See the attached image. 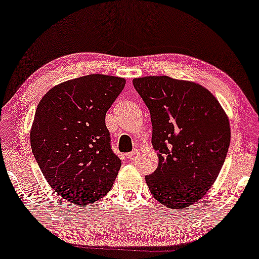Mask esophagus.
<instances>
[{
  "mask_svg": "<svg viewBox=\"0 0 259 259\" xmlns=\"http://www.w3.org/2000/svg\"><path fill=\"white\" fill-rule=\"evenodd\" d=\"M136 154H137V151H133V152H129V153H126L125 157L128 159H134Z\"/></svg>",
  "mask_w": 259,
  "mask_h": 259,
  "instance_id": "obj_1",
  "label": "esophagus"
}]
</instances>
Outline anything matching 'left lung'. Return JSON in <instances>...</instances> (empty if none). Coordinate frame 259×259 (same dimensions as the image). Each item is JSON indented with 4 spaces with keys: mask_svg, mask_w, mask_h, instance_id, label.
Wrapping results in <instances>:
<instances>
[{
    "mask_svg": "<svg viewBox=\"0 0 259 259\" xmlns=\"http://www.w3.org/2000/svg\"><path fill=\"white\" fill-rule=\"evenodd\" d=\"M151 114L152 145L159 158L146 175L152 196L169 208L188 207L210 190L231 143L227 114L204 86L168 76L135 78Z\"/></svg>",
    "mask_w": 259,
    "mask_h": 259,
    "instance_id": "8db88e82",
    "label": "left lung"
}]
</instances>
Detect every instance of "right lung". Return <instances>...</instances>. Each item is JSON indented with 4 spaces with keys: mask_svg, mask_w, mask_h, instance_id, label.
I'll return each instance as SVG.
<instances>
[{
    "mask_svg": "<svg viewBox=\"0 0 259 259\" xmlns=\"http://www.w3.org/2000/svg\"><path fill=\"white\" fill-rule=\"evenodd\" d=\"M125 85L121 77L88 75L52 88L31 126L33 155L49 186L79 206L109 192L121 168L105 116Z\"/></svg>",
    "mask_w": 259,
    "mask_h": 259,
    "instance_id": "add662e5",
    "label": "right lung"
}]
</instances>
